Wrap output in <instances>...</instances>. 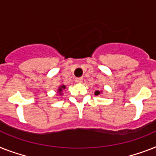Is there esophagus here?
Masks as SVG:
<instances>
[{
    "mask_svg": "<svg viewBox=\"0 0 156 156\" xmlns=\"http://www.w3.org/2000/svg\"><path fill=\"white\" fill-rule=\"evenodd\" d=\"M82 81H83V78L82 77H78L76 79V83H82Z\"/></svg>",
    "mask_w": 156,
    "mask_h": 156,
    "instance_id": "esophagus-1",
    "label": "esophagus"
}]
</instances>
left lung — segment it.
Instances as JSON below:
<instances>
[{"instance_id": "1", "label": "left lung", "mask_w": 156, "mask_h": 156, "mask_svg": "<svg viewBox=\"0 0 156 156\" xmlns=\"http://www.w3.org/2000/svg\"><path fill=\"white\" fill-rule=\"evenodd\" d=\"M99 94H100V92H99V91H96V92H95V95H96V96H98Z\"/></svg>"}]
</instances>
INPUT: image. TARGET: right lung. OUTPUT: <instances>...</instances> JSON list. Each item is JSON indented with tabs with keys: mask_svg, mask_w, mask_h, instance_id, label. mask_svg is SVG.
Returning a JSON list of instances; mask_svg holds the SVG:
<instances>
[{
	"mask_svg": "<svg viewBox=\"0 0 156 156\" xmlns=\"http://www.w3.org/2000/svg\"><path fill=\"white\" fill-rule=\"evenodd\" d=\"M64 88H65V86H64V85L60 86V88H59V92H61V91H62L63 89H64Z\"/></svg>",
	"mask_w": 156,
	"mask_h": 156,
	"instance_id": "obj_1",
	"label": "right lung"
}]
</instances>
